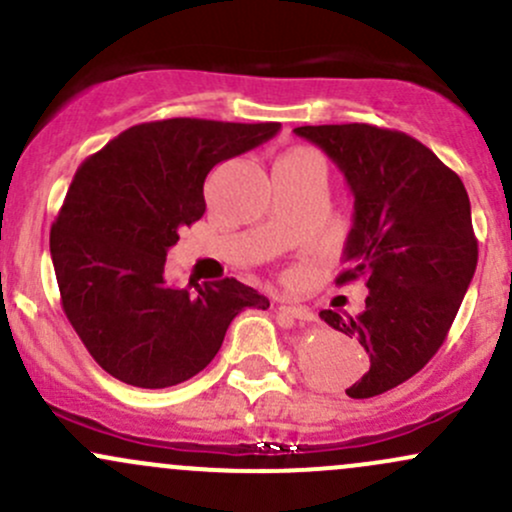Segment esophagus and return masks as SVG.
<instances>
[{
  "mask_svg": "<svg viewBox=\"0 0 512 512\" xmlns=\"http://www.w3.org/2000/svg\"><path fill=\"white\" fill-rule=\"evenodd\" d=\"M279 313L301 320V323H311V320H316L313 311H308L306 306H294V303H279Z\"/></svg>",
  "mask_w": 512,
  "mask_h": 512,
  "instance_id": "1",
  "label": "esophagus"
}]
</instances>
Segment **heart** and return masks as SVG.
Returning <instances> with one entry per match:
<instances>
[{"label":"heart","mask_w":512,"mask_h":512,"mask_svg":"<svg viewBox=\"0 0 512 512\" xmlns=\"http://www.w3.org/2000/svg\"><path fill=\"white\" fill-rule=\"evenodd\" d=\"M303 153H306V150H291V153H286L284 157H289V155H303Z\"/></svg>","instance_id":"1"}]
</instances>
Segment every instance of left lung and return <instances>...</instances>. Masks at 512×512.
<instances>
[{"instance_id":"1","label":"left lung","mask_w":512,"mask_h":512,"mask_svg":"<svg viewBox=\"0 0 512 512\" xmlns=\"http://www.w3.org/2000/svg\"><path fill=\"white\" fill-rule=\"evenodd\" d=\"M345 174L355 196L335 284L362 279V313L320 311L355 338L369 369L345 393L372 398L418 374L447 340L479 262L462 179L420 140L372 123L301 126Z\"/></svg>"}]
</instances>
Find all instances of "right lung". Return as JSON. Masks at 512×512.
I'll return each instance as SVG.
<instances>
[{
  "instance_id": "right-lung-1",
  "label": "right lung",
  "mask_w": 512,
  "mask_h": 512,
  "mask_svg": "<svg viewBox=\"0 0 512 512\" xmlns=\"http://www.w3.org/2000/svg\"><path fill=\"white\" fill-rule=\"evenodd\" d=\"M279 123L165 119L131 126L89 155L50 228L60 303L94 362L123 384L167 389L221 350L230 320L269 308L267 296L226 277L177 289L167 250L206 211L218 162L257 148Z\"/></svg>"
}]
</instances>
